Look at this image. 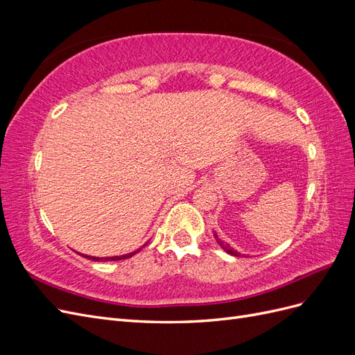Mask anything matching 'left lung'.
Wrapping results in <instances>:
<instances>
[{"instance_id": "obj_1", "label": "left lung", "mask_w": 355, "mask_h": 355, "mask_svg": "<svg viewBox=\"0 0 355 355\" xmlns=\"http://www.w3.org/2000/svg\"><path fill=\"white\" fill-rule=\"evenodd\" d=\"M213 237H214V239H216L218 244H219V245L222 247V249H223L225 252H227V253H230V254H232V256H237V257L243 256V254H241L240 252H237V250H234V249H232V247H231L230 244H227V243H225V241H223V240H222V239L219 237V235L216 234V231H214V230H213Z\"/></svg>"}]
</instances>
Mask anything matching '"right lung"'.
<instances>
[{"mask_svg": "<svg viewBox=\"0 0 355 355\" xmlns=\"http://www.w3.org/2000/svg\"><path fill=\"white\" fill-rule=\"evenodd\" d=\"M141 249H142V247H141ZM141 249H137V250L130 252V253L121 254V256H108V257H96V256H89V254H81V256L87 257V259H93V261H121V259H127V257H132L135 253H137Z\"/></svg>", "mask_w": 355, "mask_h": 355, "instance_id": "1", "label": "right lung"}]
</instances>
